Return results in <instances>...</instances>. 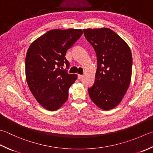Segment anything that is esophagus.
Instances as JSON below:
<instances>
[{"label": "esophagus", "instance_id": "esophagus-1", "mask_svg": "<svg viewBox=\"0 0 153 153\" xmlns=\"http://www.w3.org/2000/svg\"><path fill=\"white\" fill-rule=\"evenodd\" d=\"M82 77H83V75H82V74H78V79H82Z\"/></svg>", "mask_w": 153, "mask_h": 153}]
</instances>
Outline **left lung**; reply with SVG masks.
I'll return each mask as SVG.
<instances>
[{"mask_svg": "<svg viewBox=\"0 0 153 153\" xmlns=\"http://www.w3.org/2000/svg\"><path fill=\"white\" fill-rule=\"evenodd\" d=\"M86 39L97 57L94 83L88 88L93 102L109 110L121 101L130 85L132 57L130 48L110 28L84 29Z\"/></svg>", "mask_w": 153, "mask_h": 153, "instance_id": "1", "label": "left lung"}]
</instances>
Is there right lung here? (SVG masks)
<instances>
[{
  "instance_id": "add662e5",
  "label": "right lung",
  "mask_w": 153,
  "mask_h": 153,
  "mask_svg": "<svg viewBox=\"0 0 153 153\" xmlns=\"http://www.w3.org/2000/svg\"><path fill=\"white\" fill-rule=\"evenodd\" d=\"M82 33L80 29L51 30L28 48L25 59L27 84L37 102L47 110H57L68 99V89L77 75L68 73L70 63L65 55Z\"/></svg>"
}]
</instances>
